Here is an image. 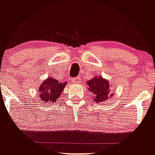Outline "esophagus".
I'll use <instances>...</instances> for the list:
<instances>
[{
    "label": "esophagus",
    "instance_id": "34e87169",
    "mask_svg": "<svg viewBox=\"0 0 155 155\" xmlns=\"http://www.w3.org/2000/svg\"><path fill=\"white\" fill-rule=\"evenodd\" d=\"M71 81L74 84H80L81 83V78L79 76H76V77L71 79Z\"/></svg>",
    "mask_w": 155,
    "mask_h": 155
}]
</instances>
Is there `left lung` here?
Listing matches in <instances>:
<instances>
[{
    "instance_id": "8db88e82",
    "label": "left lung",
    "mask_w": 155,
    "mask_h": 155,
    "mask_svg": "<svg viewBox=\"0 0 155 155\" xmlns=\"http://www.w3.org/2000/svg\"><path fill=\"white\" fill-rule=\"evenodd\" d=\"M87 85L89 86V90L92 92L93 95V97L96 103H101L106 101L109 97H111L113 95L110 93V84L107 80L103 79V78L96 77L88 81Z\"/></svg>"
}]
</instances>
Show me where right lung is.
<instances>
[{
  "mask_svg": "<svg viewBox=\"0 0 155 155\" xmlns=\"http://www.w3.org/2000/svg\"><path fill=\"white\" fill-rule=\"evenodd\" d=\"M66 83H60L54 78H48L40 86L39 97L44 103H54L61 95Z\"/></svg>",
  "mask_w": 155,
  "mask_h": 155,
  "instance_id": "add662e5",
  "label": "right lung"
}]
</instances>
